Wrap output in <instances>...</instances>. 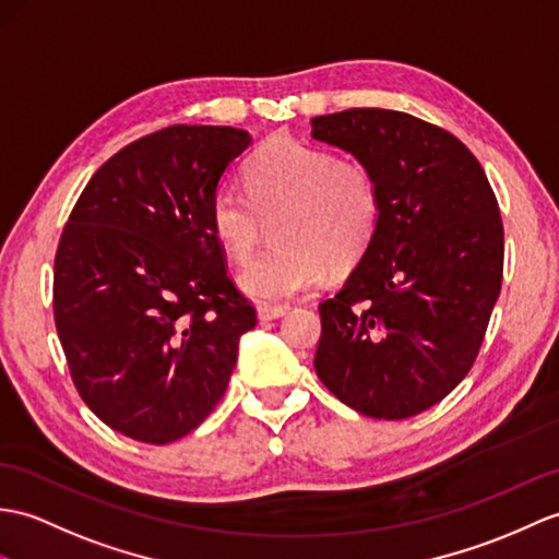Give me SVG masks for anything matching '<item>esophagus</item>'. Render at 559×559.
I'll use <instances>...</instances> for the list:
<instances>
[{
  "mask_svg": "<svg viewBox=\"0 0 559 559\" xmlns=\"http://www.w3.org/2000/svg\"><path fill=\"white\" fill-rule=\"evenodd\" d=\"M285 311H288V307H283V305H259L257 307V317L262 319V321H271V319L283 317Z\"/></svg>",
  "mask_w": 559,
  "mask_h": 559,
  "instance_id": "esophagus-1",
  "label": "esophagus"
}]
</instances>
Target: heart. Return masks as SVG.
I'll list each match as a JSON object with an SVG mask.
<instances>
[{
    "label": "heart",
    "mask_w": 559,
    "mask_h": 559,
    "mask_svg": "<svg viewBox=\"0 0 559 559\" xmlns=\"http://www.w3.org/2000/svg\"><path fill=\"white\" fill-rule=\"evenodd\" d=\"M242 190L218 186L210 200V228L233 262L248 264L262 218L274 221V240L242 271L245 295L264 305L288 302L314 288L333 269H349L369 252L383 218V192L369 166L333 152L274 135L242 168Z\"/></svg>",
    "instance_id": "b5f03b06"
}]
</instances>
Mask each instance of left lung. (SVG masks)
I'll list each match as a JSON object with an SVG mask.
<instances>
[{"mask_svg":"<svg viewBox=\"0 0 559 559\" xmlns=\"http://www.w3.org/2000/svg\"><path fill=\"white\" fill-rule=\"evenodd\" d=\"M311 128L383 192L369 252L319 305L317 376L367 417H414L455 391L481 349L502 285L496 192L460 138L412 114L347 109Z\"/></svg>","mask_w":559,"mask_h":559,"instance_id":"left-lung-1","label":"left lung"}]
</instances>
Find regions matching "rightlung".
I'll list each match as a JSON object with an SVG mask.
<instances>
[{
  "label": "right lung",
  "instance_id": "right-lung-1",
  "mask_svg": "<svg viewBox=\"0 0 559 559\" xmlns=\"http://www.w3.org/2000/svg\"><path fill=\"white\" fill-rule=\"evenodd\" d=\"M248 145L233 126L140 138L97 168L59 238L55 323L75 391L142 443H171L210 417L257 323L206 216Z\"/></svg>",
  "mask_w": 559,
  "mask_h": 559
}]
</instances>
